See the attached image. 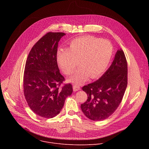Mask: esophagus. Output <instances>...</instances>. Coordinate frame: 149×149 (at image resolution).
I'll list each match as a JSON object with an SVG mask.
<instances>
[{
  "instance_id": "obj_1",
  "label": "esophagus",
  "mask_w": 149,
  "mask_h": 149,
  "mask_svg": "<svg viewBox=\"0 0 149 149\" xmlns=\"http://www.w3.org/2000/svg\"><path fill=\"white\" fill-rule=\"evenodd\" d=\"M81 88L80 86H78V85H77V84H74L73 85V90L74 91H78Z\"/></svg>"
}]
</instances>
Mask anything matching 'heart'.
<instances>
[{
    "instance_id": "b5f03b06",
    "label": "heart",
    "mask_w": 149,
    "mask_h": 149,
    "mask_svg": "<svg viewBox=\"0 0 149 149\" xmlns=\"http://www.w3.org/2000/svg\"><path fill=\"white\" fill-rule=\"evenodd\" d=\"M113 55V46L109 40L88 36L77 38L70 42L68 49H60L56 54L59 67L65 75L80 67L69 81L81 84L90 77L96 78L107 68Z\"/></svg>"
}]
</instances>
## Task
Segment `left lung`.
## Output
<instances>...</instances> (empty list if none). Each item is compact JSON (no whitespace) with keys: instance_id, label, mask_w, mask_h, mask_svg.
<instances>
[{"instance_id":"obj_1","label":"left lung","mask_w":149,"mask_h":149,"mask_svg":"<svg viewBox=\"0 0 149 149\" xmlns=\"http://www.w3.org/2000/svg\"><path fill=\"white\" fill-rule=\"evenodd\" d=\"M127 86V62L123 51H117L112 64L96 81L82 88L88 99L81 105V110L89 119L102 121L117 110Z\"/></svg>"}]
</instances>
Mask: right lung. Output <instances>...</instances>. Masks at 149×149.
<instances>
[{
    "label": "right lung",
    "instance_id": "add662e5",
    "mask_svg": "<svg viewBox=\"0 0 149 149\" xmlns=\"http://www.w3.org/2000/svg\"><path fill=\"white\" fill-rule=\"evenodd\" d=\"M65 35L49 32L32 48L26 61L24 74V93L35 114L51 118L58 115L65 100L71 95V84L61 87L65 78L60 73L56 61L58 42Z\"/></svg>",
    "mask_w": 149,
    "mask_h": 149
}]
</instances>
